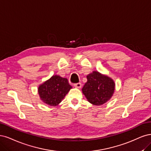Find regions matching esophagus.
Returning <instances> with one entry per match:
<instances>
[{
    "mask_svg": "<svg viewBox=\"0 0 151 151\" xmlns=\"http://www.w3.org/2000/svg\"><path fill=\"white\" fill-rule=\"evenodd\" d=\"M74 86H75V87H76V88H80L81 87V84L80 83H77L74 84Z\"/></svg>",
    "mask_w": 151,
    "mask_h": 151,
    "instance_id": "obj_1",
    "label": "esophagus"
}]
</instances>
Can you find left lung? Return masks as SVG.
Returning <instances> with one entry per match:
<instances>
[{"label": "left lung", "instance_id": "8db88e82", "mask_svg": "<svg viewBox=\"0 0 151 151\" xmlns=\"http://www.w3.org/2000/svg\"><path fill=\"white\" fill-rule=\"evenodd\" d=\"M86 78L87 82L83 87L82 91L89 102L101 105L110 99L115 90L113 80L98 71H93Z\"/></svg>", "mask_w": 151, "mask_h": 151}]
</instances>
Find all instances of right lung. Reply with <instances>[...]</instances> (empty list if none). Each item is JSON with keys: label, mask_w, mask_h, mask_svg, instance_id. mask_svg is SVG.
Segmentation results:
<instances>
[{"label": "right lung", "mask_w": 151, "mask_h": 151, "mask_svg": "<svg viewBox=\"0 0 151 151\" xmlns=\"http://www.w3.org/2000/svg\"><path fill=\"white\" fill-rule=\"evenodd\" d=\"M71 88L68 79L55 75L40 86L38 93L43 102L51 106H56L60 103Z\"/></svg>", "instance_id": "1"}]
</instances>
